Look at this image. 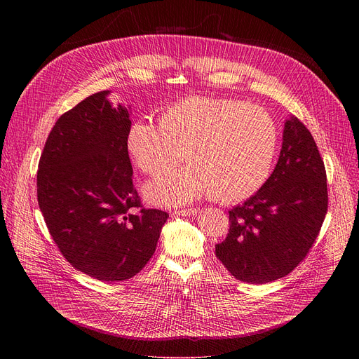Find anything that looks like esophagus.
Listing matches in <instances>:
<instances>
[{
  "instance_id": "34e87169",
  "label": "esophagus",
  "mask_w": 359,
  "mask_h": 359,
  "mask_svg": "<svg viewBox=\"0 0 359 359\" xmlns=\"http://www.w3.org/2000/svg\"><path fill=\"white\" fill-rule=\"evenodd\" d=\"M196 214H198V208H186V210L173 211V215H179V217H191V215H196Z\"/></svg>"
}]
</instances>
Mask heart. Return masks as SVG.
Instances as JSON below:
<instances>
[{
    "label": "heart",
    "instance_id": "1",
    "mask_svg": "<svg viewBox=\"0 0 359 359\" xmlns=\"http://www.w3.org/2000/svg\"><path fill=\"white\" fill-rule=\"evenodd\" d=\"M128 154L158 176L184 160L189 165L145 186L158 206H180L212 195L236 203L266 183L276 156L278 129L266 110L240 100L189 97L164 109L158 125L137 121L126 134Z\"/></svg>",
    "mask_w": 359,
    "mask_h": 359
}]
</instances>
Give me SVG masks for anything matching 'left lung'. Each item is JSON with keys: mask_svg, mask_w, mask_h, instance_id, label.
<instances>
[{"mask_svg": "<svg viewBox=\"0 0 359 359\" xmlns=\"http://www.w3.org/2000/svg\"><path fill=\"white\" fill-rule=\"evenodd\" d=\"M325 163L310 130L291 116L266 183L230 214L215 255L236 278L266 284L294 271L316 241L327 212Z\"/></svg>", "mask_w": 359, "mask_h": 359, "instance_id": "8db88e82", "label": "left lung"}]
</instances>
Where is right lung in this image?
Listing matches in <instances>:
<instances>
[{
  "label": "right lung",
  "mask_w": 359,
  "mask_h": 359,
  "mask_svg": "<svg viewBox=\"0 0 359 359\" xmlns=\"http://www.w3.org/2000/svg\"><path fill=\"white\" fill-rule=\"evenodd\" d=\"M109 94H91L53 125L37 170V202L75 269L119 282L147 265L168 215L142 208L125 144L130 113L113 107Z\"/></svg>",
  "instance_id": "add662e5"
}]
</instances>
